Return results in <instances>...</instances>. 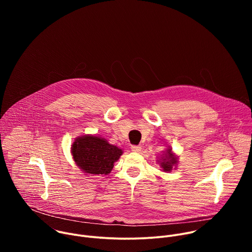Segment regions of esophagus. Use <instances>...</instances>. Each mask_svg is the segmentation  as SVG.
Returning a JSON list of instances; mask_svg holds the SVG:
<instances>
[{"label":"esophagus","instance_id":"obj_1","mask_svg":"<svg viewBox=\"0 0 252 252\" xmlns=\"http://www.w3.org/2000/svg\"><path fill=\"white\" fill-rule=\"evenodd\" d=\"M130 149H131V151H132V152H134V153H138V152L140 151V149H141V148H140L139 146H131V147H130Z\"/></svg>","mask_w":252,"mask_h":252}]
</instances>
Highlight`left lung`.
Masks as SVG:
<instances>
[{
	"label": "left lung",
	"instance_id": "8db88e82",
	"mask_svg": "<svg viewBox=\"0 0 252 252\" xmlns=\"http://www.w3.org/2000/svg\"><path fill=\"white\" fill-rule=\"evenodd\" d=\"M162 160H160V166L162 167V169L164 171H170L172 169L173 164H175L177 162L176 158L173 157V155L171 154V150H167L166 154L164 155L163 158H161Z\"/></svg>",
	"mask_w": 252,
	"mask_h": 252
}]
</instances>
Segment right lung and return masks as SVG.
<instances>
[{
	"label": "right lung",
	"mask_w": 252,
	"mask_h": 252,
	"mask_svg": "<svg viewBox=\"0 0 252 252\" xmlns=\"http://www.w3.org/2000/svg\"><path fill=\"white\" fill-rule=\"evenodd\" d=\"M77 165L87 173L107 174L123 155V151L110 145L104 138L94 135L78 137L71 146Z\"/></svg>",
	"instance_id": "right-lung-1"
}]
</instances>
